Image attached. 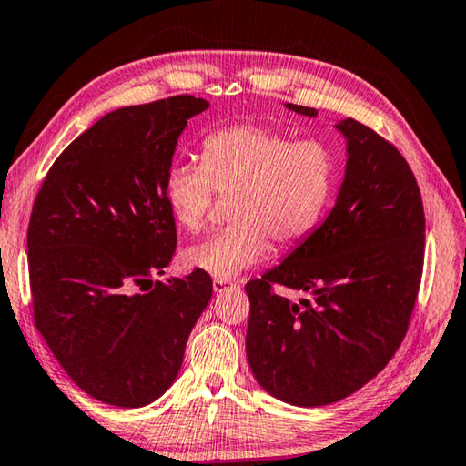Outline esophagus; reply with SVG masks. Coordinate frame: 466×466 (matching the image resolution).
I'll list each match as a JSON object with an SVG mask.
<instances>
[{"label":"esophagus","instance_id":"34e87169","mask_svg":"<svg viewBox=\"0 0 466 466\" xmlns=\"http://www.w3.org/2000/svg\"><path fill=\"white\" fill-rule=\"evenodd\" d=\"M232 286H234V281H230V279H224V278L214 279V289L216 291H224L226 288H232Z\"/></svg>","mask_w":466,"mask_h":466}]
</instances>
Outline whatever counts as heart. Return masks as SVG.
<instances>
[{"label": "heart", "instance_id": "obj_1", "mask_svg": "<svg viewBox=\"0 0 466 466\" xmlns=\"http://www.w3.org/2000/svg\"><path fill=\"white\" fill-rule=\"evenodd\" d=\"M337 157L319 139L291 141L258 123H236L209 133L201 164H172L164 201L187 232L208 222L216 195H232L234 224L183 252L188 269L230 279L265 261L271 240L291 248L317 230L333 199Z\"/></svg>", "mask_w": 466, "mask_h": 466}]
</instances>
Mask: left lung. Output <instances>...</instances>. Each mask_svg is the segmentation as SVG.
<instances>
[{
    "mask_svg": "<svg viewBox=\"0 0 466 466\" xmlns=\"http://www.w3.org/2000/svg\"><path fill=\"white\" fill-rule=\"evenodd\" d=\"M288 108L317 116L310 106ZM337 129L350 157L333 211L279 267L244 286L252 374L298 407L337 403L389 364L423 273L425 216L411 167L368 125L350 116ZM278 285L311 298L294 305Z\"/></svg>",
    "mask_w": 466,
    "mask_h": 466,
    "instance_id": "1",
    "label": "left lung"
}]
</instances>
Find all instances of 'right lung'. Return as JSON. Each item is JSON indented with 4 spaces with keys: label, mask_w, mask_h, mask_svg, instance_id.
I'll list each match as a JSON object with an SVG mask.
<instances>
[{
    "label": "right lung",
    "mask_w": 466,
    "mask_h": 466,
    "mask_svg": "<svg viewBox=\"0 0 466 466\" xmlns=\"http://www.w3.org/2000/svg\"><path fill=\"white\" fill-rule=\"evenodd\" d=\"M191 94L116 108L46 172L28 224L35 325L69 378L106 405L141 407L175 382L214 283L154 281L177 250L164 177Z\"/></svg>",
    "instance_id": "obj_1"
}]
</instances>
